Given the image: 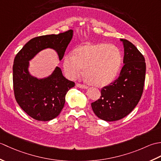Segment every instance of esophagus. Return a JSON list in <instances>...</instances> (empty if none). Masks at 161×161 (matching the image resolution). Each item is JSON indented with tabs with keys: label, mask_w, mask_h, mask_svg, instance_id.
<instances>
[{
	"label": "esophagus",
	"mask_w": 161,
	"mask_h": 161,
	"mask_svg": "<svg viewBox=\"0 0 161 161\" xmlns=\"http://www.w3.org/2000/svg\"><path fill=\"white\" fill-rule=\"evenodd\" d=\"M76 86L78 87V88H84V89H87V88H88V87L86 86H85V85L79 84V83H77L76 84Z\"/></svg>",
	"instance_id": "esophagus-1"
}]
</instances>
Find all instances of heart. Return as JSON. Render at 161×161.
I'll list each match as a JSON object with an SVG mask.
<instances>
[{
  "mask_svg": "<svg viewBox=\"0 0 161 161\" xmlns=\"http://www.w3.org/2000/svg\"><path fill=\"white\" fill-rule=\"evenodd\" d=\"M122 63V54L115 46L107 43L86 44L68 54L64 60V68L70 79L81 73L86 80L95 86H104L117 76Z\"/></svg>",
  "mask_w": 161,
  "mask_h": 161,
  "instance_id": "1",
  "label": "heart"
}]
</instances>
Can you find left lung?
I'll use <instances>...</instances> for the list:
<instances>
[{
    "instance_id": "left-lung-1",
    "label": "left lung",
    "mask_w": 161,
    "mask_h": 161,
    "mask_svg": "<svg viewBox=\"0 0 161 161\" xmlns=\"http://www.w3.org/2000/svg\"><path fill=\"white\" fill-rule=\"evenodd\" d=\"M124 47L123 66L119 76L102 88L99 100L91 103L99 118L112 122L129 115L142 96L145 80V58L132 43L120 39Z\"/></svg>"
}]
</instances>
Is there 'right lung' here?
I'll return each mask as SVG.
<instances>
[{"label": "right lung", "mask_w": 161, "mask_h": 161, "mask_svg": "<svg viewBox=\"0 0 161 161\" xmlns=\"http://www.w3.org/2000/svg\"><path fill=\"white\" fill-rule=\"evenodd\" d=\"M73 36V30H70L59 35L35 37L25 44L14 58L13 84L16 100L27 114L36 120L49 121L59 115L67 92L75 86V83L65 78L57 66L46 77L32 76L29 71L30 61L47 48L55 50L61 61Z\"/></svg>", "instance_id": "right-lung-1"}]
</instances>
